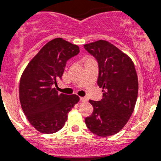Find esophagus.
I'll return each mask as SVG.
<instances>
[{
	"mask_svg": "<svg viewBox=\"0 0 161 161\" xmlns=\"http://www.w3.org/2000/svg\"><path fill=\"white\" fill-rule=\"evenodd\" d=\"M80 101L82 103H85V102H86L87 100H86V98H84V97H80Z\"/></svg>",
	"mask_w": 161,
	"mask_h": 161,
	"instance_id": "obj_1",
	"label": "esophagus"
}]
</instances>
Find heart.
I'll use <instances>...</instances> for the list:
<instances>
[{
    "label": "heart",
    "instance_id": "b5f03b06",
    "mask_svg": "<svg viewBox=\"0 0 161 161\" xmlns=\"http://www.w3.org/2000/svg\"><path fill=\"white\" fill-rule=\"evenodd\" d=\"M87 59H90V58H87ZM87 59H86V60H87Z\"/></svg>",
    "mask_w": 161,
    "mask_h": 161
}]
</instances>
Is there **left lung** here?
Returning <instances> with one entry per match:
<instances>
[{
	"instance_id": "obj_1",
	"label": "left lung",
	"mask_w": 161,
	"mask_h": 161,
	"mask_svg": "<svg viewBox=\"0 0 161 161\" xmlns=\"http://www.w3.org/2000/svg\"><path fill=\"white\" fill-rule=\"evenodd\" d=\"M98 63L100 101L89 100L94 111L85 119L88 129L98 136L116 134L125 126L134 111L138 96V77L127 53L105 40L84 45Z\"/></svg>"
}]
</instances>
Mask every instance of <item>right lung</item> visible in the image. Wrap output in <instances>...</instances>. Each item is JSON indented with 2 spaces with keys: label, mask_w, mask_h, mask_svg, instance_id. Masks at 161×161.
<instances>
[{
  "label": "right lung",
  "mask_w": 161,
  "mask_h": 161,
  "mask_svg": "<svg viewBox=\"0 0 161 161\" xmlns=\"http://www.w3.org/2000/svg\"><path fill=\"white\" fill-rule=\"evenodd\" d=\"M79 52L77 45L57 37L46 43L23 71L20 103L27 119L37 131L52 134L62 129L69 111L79 101L78 95L58 94L54 87L62 79L66 61Z\"/></svg>",
  "instance_id": "1"
}]
</instances>
